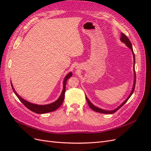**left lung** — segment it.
<instances>
[{
	"label": "left lung",
	"instance_id": "left-lung-1",
	"mask_svg": "<svg viewBox=\"0 0 151 151\" xmlns=\"http://www.w3.org/2000/svg\"><path fill=\"white\" fill-rule=\"evenodd\" d=\"M120 40H121V41L122 42H123V43H125V44H126V45L127 46L129 47V48H130L131 50H132V53H133V56H134V67H135V55H134V52H133V48H132V44H131V42H130V41L129 40V39L128 38V37L127 36L125 35V34H123V33H122V34H121V38H120ZM134 68L135 69V67H134ZM134 77H135V78H134V86H133V89H132V92H131V93H130V94L129 95V96L127 98V99L125 100V101L123 102L120 106H118L117 108H116L115 109H114V110H112V111H107V110H104V109H100V108H98V107H96L95 106H94V105L91 103L90 101H89V100L88 99V98H87V97H86V100H87V102H88V105H89V106L93 109V111H96V112H99V113H104V114H113V113H115L116 111H118V109H119L123 105H124L127 102V101L128 100H129V99L130 98V96H132V94H133V93H134V89H135V81H136V75H135V70H134Z\"/></svg>",
	"mask_w": 151,
	"mask_h": 151
}]
</instances>
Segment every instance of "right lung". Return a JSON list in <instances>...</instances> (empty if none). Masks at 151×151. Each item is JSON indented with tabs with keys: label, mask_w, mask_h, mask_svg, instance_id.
Here are the masks:
<instances>
[{
	"label": "right lung",
	"mask_w": 151,
	"mask_h": 151,
	"mask_svg": "<svg viewBox=\"0 0 151 151\" xmlns=\"http://www.w3.org/2000/svg\"><path fill=\"white\" fill-rule=\"evenodd\" d=\"M72 72H70V73H68V74L65 76L64 81H63V88L62 93L60 95V96L59 97V98L56 101H55L51 104H46V105H38V104H32L31 103L28 102L27 101H26V100H24V99H22L21 97H20L17 94V93L16 92L15 89H14L12 83H11V86H12V89L14 91V93H15L16 96L19 98L20 101L22 104H23L27 108H28L29 109H30L31 111H33L36 113H38V114L47 113L48 112H52V111L56 110V109H57L59 107L61 106V104H62V103L63 101V99H64V97H65V86H66L67 81L68 80V79L70 78V77L72 76Z\"/></svg>",
	"instance_id": "obj_1"
}]
</instances>
